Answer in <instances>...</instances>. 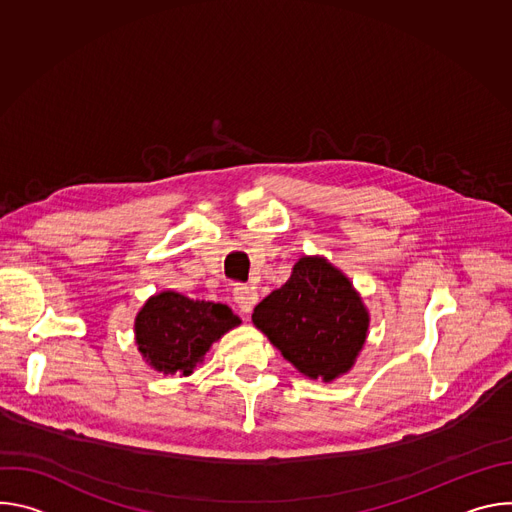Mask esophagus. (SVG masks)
I'll list each match as a JSON object with an SVG mask.
<instances>
[{
    "instance_id": "1",
    "label": "esophagus",
    "mask_w": 512,
    "mask_h": 512,
    "mask_svg": "<svg viewBox=\"0 0 512 512\" xmlns=\"http://www.w3.org/2000/svg\"><path fill=\"white\" fill-rule=\"evenodd\" d=\"M233 300H235V304L239 306V310L243 314H249L253 310L255 302H257V291L253 287H249V285L237 283L233 287Z\"/></svg>"
}]
</instances>
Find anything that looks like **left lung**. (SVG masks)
I'll use <instances>...</instances> for the list:
<instances>
[{"mask_svg": "<svg viewBox=\"0 0 512 512\" xmlns=\"http://www.w3.org/2000/svg\"><path fill=\"white\" fill-rule=\"evenodd\" d=\"M251 318L302 375L326 383L352 369L371 322L350 279L324 257H302Z\"/></svg>", "mask_w": 512, "mask_h": 512, "instance_id": "8db88e82", "label": "left lung"}]
</instances>
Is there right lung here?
Listing matches in <instances>:
<instances>
[{
    "instance_id": "add662e5",
    "label": "right lung",
    "mask_w": 512,
    "mask_h": 512,
    "mask_svg": "<svg viewBox=\"0 0 512 512\" xmlns=\"http://www.w3.org/2000/svg\"><path fill=\"white\" fill-rule=\"evenodd\" d=\"M239 324V316L225 304L190 300L168 289L137 312L135 344L152 369L188 377L212 342Z\"/></svg>"
}]
</instances>
